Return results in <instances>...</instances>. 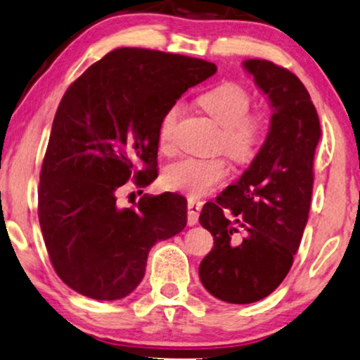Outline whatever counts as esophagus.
<instances>
[{"label": "esophagus", "instance_id": "1", "mask_svg": "<svg viewBox=\"0 0 360 360\" xmlns=\"http://www.w3.org/2000/svg\"><path fill=\"white\" fill-rule=\"evenodd\" d=\"M202 204L204 202L201 201V199H195V198L188 199V222H189V226L198 224L199 212H201Z\"/></svg>", "mask_w": 360, "mask_h": 360}]
</instances>
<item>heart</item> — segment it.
<instances>
[{
	"instance_id": "b5f03b06",
	"label": "heart",
	"mask_w": 360,
	"mask_h": 360,
	"mask_svg": "<svg viewBox=\"0 0 360 360\" xmlns=\"http://www.w3.org/2000/svg\"><path fill=\"white\" fill-rule=\"evenodd\" d=\"M251 91L236 81H224L198 98L201 106L219 124V146L236 162L252 161L257 156L269 129V117L264 111H252ZM183 106L174 103L165 111L158 129L159 148H172L174 131ZM229 174L226 158H183L162 172V184L171 191L189 195H204L221 184Z\"/></svg>"
}]
</instances>
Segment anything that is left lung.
I'll return each mask as SVG.
<instances>
[{
	"label": "left lung",
	"instance_id": "8db88e82",
	"mask_svg": "<svg viewBox=\"0 0 360 360\" xmlns=\"http://www.w3.org/2000/svg\"><path fill=\"white\" fill-rule=\"evenodd\" d=\"M244 68L274 115L261 151L238 183L204 204L199 222L214 238L199 277L214 297L251 304L284 281L311 209L321 122L306 86L285 68L248 59Z\"/></svg>",
	"mask_w": 360,
	"mask_h": 360
}]
</instances>
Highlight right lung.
<instances>
[{
    "instance_id": "right-lung-1",
    "label": "right lung",
    "mask_w": 360,
    "mask_h": 360,
    "mask_svg": "<svg viewBox=\"0 0 360 360\" xmlns=\"http://www.w3.org/2000/svg\"><path fill=\"white\" fill-rule=\"evenodd\" d=\"M216 70L183 54L117 48L66 89L41 166L38 217L54 271L72 290L126 297L153 245L186 227L183 195L144 194L136 207L116 199L127 181L141 189L156 179L162 115Z\"/></svg>"
}]
</instances>
